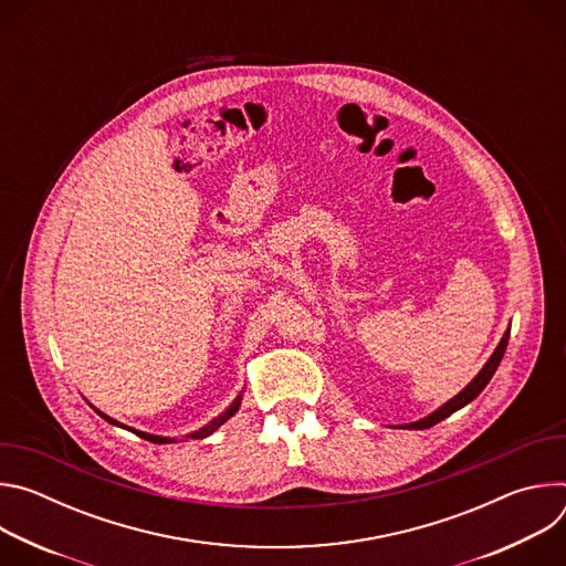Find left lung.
<instances>
[{"label": "left lung", "mask_w": 566, "mask_h": 566, "mask_svg": "<svg viewBox=\"0 0 566 566\" xmlns=\"http://www.w3.org/2000/svg\"><path fill=\"white\" fill-rule=\"evenodd\" d=\"M509 336H511V327L504 332L500 345L495 347V352H493V356L486 360V365L481 367V371H479L457 396H452L448 402H443V406L437 408L432 415H428V417H423V419H419V421L406 423V426H398V428H402V430H426V428H432V426H437L439 421L448 419V417L454 415L457 410L465 408L468 402L474 400V398L483 391V387H486V385L491 382L493 374L497 371V367H500V363H502V358H504V352H506V345H509ZM394 428H396V426H394Z\"/></svg>", "instance_id": "left-lung-1"}]
</instances>
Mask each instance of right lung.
I'll return each instance as SVG.
<instances>
[{
    "label": "right lung",
    "instance_id": "add662e5",
    "mask_svg": "<svg viewBox=\"0 0 566 566\" xmlns=\"http://www.w3.org/2000/svg\"><path fill=\"white\" fill-rule=\"evenodd\" d=\"M241 396H244V391H241L230 406L219 415V417H214L210 423H206L203 428H199V430H195V432H190V434H186V439H206V437H210L214 430H219L230 417H234L237 415V410H239V406H241ZM94 408V406H92ZM107 423H112V426H116V428H125V430H132L136 437H140V439H147V441H151V443H177V439L175 437H158V434H149V432H140V430H134V428H127V426H123L120 421H116V419H112V417H107L105 412H101L98 408H94Z\"/></svg>",
    "mask_w": 566,
    "mask_h": 566
}]
</instances>
